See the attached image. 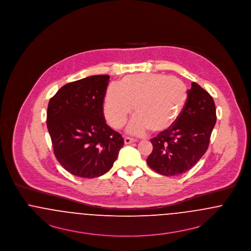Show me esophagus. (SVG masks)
I'll use <instances>...</instances> for the list:
<instances>
[{"label": "esophagus", "mask_w": 251, "mask_h": 251, "mask_svg": "<svg viewBox=\"0 0 251 251\" xmlns=\"http://www.w3.org/2000/svg\"><path fill=\"white\" fill-rule=\"evenodd\" d=\"M133 142H135V140L133 138H131V137H125L124 138V143L126 145H129V144L133 143Z\"/></svg>", "instance_id": "1"}]
</instances>
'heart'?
Instances as JSON below:
<instances>
[{
  "label": "heart",
  "mask_w": 251,
  "mask_h": 251,
  "mask_svg": "<svg viewBox=\"0 0 251 251\" xmlns=\"http://www.w3.org/2000/svg\"><path fill=\"white\" fill-rule=\"evenodd\" d=\"M187 100V88L179 79L162 73H143L124 77L111 85L104 98V116L109 125L120 129L134 106L137 114L128 131L143 134L150 128L167 131L178 117Z\"/></svg>",
  "instance_id": "1"
}]
</instances>
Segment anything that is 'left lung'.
Returning <instances> with one entry per match:
<instances>
[{"mask_svg":"<svg viewBox=\"0 0 251 251\" xmlns=\"http://www.w3.org/2000/svg\"><path fill=\"white\" fill-rule=\"evenodd\" d=\"M216 122L215 101L206 90L192 83L178 119L167 131L151 139L148 166L165 176H178L194 167L206 152Z\"/></svg>","mask_w":251,"mask_h":251,"instance_id":"1","label":"left lung"}]
</instances>
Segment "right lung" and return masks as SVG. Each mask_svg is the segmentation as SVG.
I'll use <instances>...</instances> for the list:
<instances>
[{
	"mask_svg": "<svg viewBox=\"0 0 251 251\" xmlns=\"http://www.w3.org/2000/svg\"><path fill=\"white\" fill-rule=\"evenodd\" d=\"M109 75H94L62 86L49 101L47 128L60 165L80 178L105 174L124 140L103 115Z\"/></svg>",
	"mask_w": 251,
	"mask_h": 251,
	"instance_id": "add662e5",
	"label": "right lung"
}]
</instances>
